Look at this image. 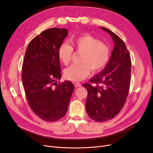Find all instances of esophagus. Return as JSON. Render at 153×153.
<instances>
[{"label": "esophagus", "mask_w": 153, "mask_h": 153, "mask_svg": "<svg viewBox=\"0 0 153 153\" xmlns=\"http://www.w3.org/2000/svg\"><path fill=\"white\" fill-rule=\"evenodd\" d=\"M74 86H75L76 87H81L82 85H81V84H80V83H79V82H76V83L74 84Z\"/></svg>", "instance_id": "esophagus-1"}]
</instances>
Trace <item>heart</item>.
<instances>
[{
    "label": "heart",
    "instance_id": "obj_1",
    "mask_svg": "<svg viewBox=\"0 0 153 153\" xmlns=\"http://www.w3.org/2000/svg\"><path fill=\"white\" fill-rule=\"evenodd\" d=\"M71 46L67 43L60 45L58 50V57L64 65L71 61L73 50L81 52L80 64H72L64 71V75L72 82L81 81L91 73L96 72L106 66L110 51L108 46L90 35H84L70 39Z\"/></svg>",
    "mask_w": 153,
    "mask_h": 153
}]
</instances>
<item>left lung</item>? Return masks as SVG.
<instances>
[{"label":"left lung","mask_w":153,"mask_h":153,"mask_svg":"<svg viewBox=\"0 0 153 153\" xmlns=\"http://www.w3.org/2000/svg\"><path fill=\"white\" fill-rule=\"evenodd\" d=\"M100 28L111 36L115 46L105 68L83 86L88 93V115L95 121L105 122L115 117L125 105L130 89L131 62L123 40L111 30Z\"/></svg>","instance_id":"left-lung-1"}]
</instances>
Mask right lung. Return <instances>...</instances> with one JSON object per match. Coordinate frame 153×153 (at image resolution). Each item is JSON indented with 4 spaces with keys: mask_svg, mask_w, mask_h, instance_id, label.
Listing matches in <instances>:
<instances>
[{
    "mask_svg": "<svg viewBox=\"0 0 153 153\" xmlns=\"http://www.w3.org/2000/svg\"><path fill=\"white\" fill-rule=\"evenodd\" d=\"M68 34L65 28L43 31L30 42L23 62L22 79L28 103L34 113L46 122L65 115L74 89L70 81L58 84L56 81L61 77L58 50Z\"/></svg>",
    "mask_w": 153,
    "mask_h": 153,
    "instance_id": "add662e5",
    "label": "right lung"
}]
</instances>
